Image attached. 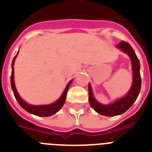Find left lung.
<instances>
[{
    "instance_id": "8db88e82",
    "label": "left lung",
    "mask_w": 152,
    "mask_h": 152,
    "mask_svg": "<svg viewBox=\"0 0 152 152\" xmlns=\"http://www.w3.org/2000/svg\"><path fill=\"white\" fill-rule=\"evenodd\" d=\"M118 49L127 54L130 58L132 70V84L129 91L123 97L117 99L114 102L109 104H102L95 99L91 84H88L89 91V103L96 113L106 116H115L121 115L127 111L132 106L137 97L139 96L141 90V75H140V63L135 55V51L131 45L126 42L122 41L116 45Z\"/></svg>"
}]
</instances>
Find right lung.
I'll return each mask as SVG.
<instances>
[{
	"instance_id": "right-lung-1",
	"label": "right lung",
	"mask_w": 152,
	"mask_h": 152,
	"mask_svg": "<svg viewBox=\"0 0 152 152\" xmlns=\"http://www.w3.org/2000/svg\"><path fill=\"white\" fill-rule=\"evenodd\" d=\"M18 53L19 51L17 53V55L15 56V57L13 58V61H12V72L11 76H10L11 88L13 92V94H14V96L16 98V100H17V102L21 106L22 108H23L25 110L27 111L28 113H29L31 114H34L36 116H42V117H47V116H52V115H54L56 113L58 112L61 109V107H63V105H64V102H65V99H66L67 92H68V88H69L70 85L72 83L73 80H70L69 82L68 83L66 88H64V91H63L62 94L54 103H51V104H45V105H31V104H29L26 101H24L22 98H21V96H20V94H19L17 91V88H16L15 83H14V70H13V64H14V61H15L16 58H17Z\"/></svg>"
}]
</instances>
